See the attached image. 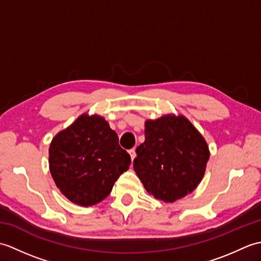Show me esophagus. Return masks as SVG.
Instances as JSON below:
<instances>
[{
    "instance_id": "esophagus-1",
    "label": "esophagus",
    "mask_w": 261,
    "mask_h": 261,
    "mask_svg": "<svg viewBox=\"0 0 261 261\" xmlns=\"http://www.w3.org/2000/svg\"><path fill=\"white\" fill-rule=\"evenodd\" d=\"M129 153H130L131 160H134V159L136 158V150H135V149H130V150H129Z\"/></svg>"
}]
</instances>
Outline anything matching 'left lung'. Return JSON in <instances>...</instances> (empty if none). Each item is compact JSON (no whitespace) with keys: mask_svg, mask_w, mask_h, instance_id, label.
<instances>
[{"mask_svg":"<svg viewBox=\"0 0 261 261\" xmlns=\"http://www.w3.org/2000/svg\"><path fill=\"white\" fill-rule=\"evenodd\" d=\"M145 142L136 149L134 168L148 193L173 203L195 190L210 158L201 134L184 116L146 122Z\"/></svg>","mask_w":261,"mask_h":261,"instance_id":"1","label":"left lung"}]
</instances>
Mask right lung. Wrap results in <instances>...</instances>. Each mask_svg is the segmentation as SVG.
<instances>
[{
    "mask_svg": "<svg viewBox=\"0 0 261 261\" xmlns=\"http://www.w3.org/2000/svg\"><path fill=\"white\" fill-rule=\"evenodd\" d=\"M130 164L118 135L97 115H81L49 148V167L57 187L82 206L103 201Z\"/></svg>",
    "mask_w": 261,
    "mask_h": 261,
    "instance_id": "1",
    "label": "right lung"
}]
</instances>
